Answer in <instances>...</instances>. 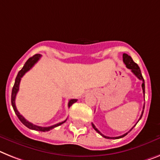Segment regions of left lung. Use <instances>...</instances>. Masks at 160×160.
I'll use <instances>...</instances> for the list:
<instances>
[{
  "mask_svg": "<svg viewBox=\"0 0 160 160\" xmlns=\"http://www.w3.org/2000/svg\"><path fill=\"white\" fill-rule=\"evenodd\" d=\"M123 63H124L126 65V67H127V68H128V69L131 70V72H132V73H133L134 75H135V76H136L138 78V79H139V80H141L142 81V90H143V93H144V97H145V81H144V79H143V77H142V72H141L140 68L138 67V65L136 63V62H134L133 60L132 59V58L130 57L129 55L127 54V53H123ZM144 108H145V106H144V107H143V109H144ZM143 111H144V110L142 111L140 119H141V118H142V115H143ZM92 128H94V129L96 130L97 132H98V133L100 134V135H102V136L103 138H107V139H119V138H123V137H124V136H126V135H127V134H128V132H129L130 131H131V130L132 129V128H133V127L135 125H134L133 127H132V128H131V130H130L129 132H126V133H124V134H123V135H122V136L115 137V138L107 137V136H105V135H103V134H102V133H101L100 131H99V130L98 129V128H97L96 127H95V125L92 123Z\"/></svg>",
  "mask_w": 160,
  "mask_h": 160,
  "instance_id": "left-lung-1",
  "label": "left lung"
}]
</instances>
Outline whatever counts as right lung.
Returning a JSON list of instances; mask_svg holds the SVG:
<instances>
[{"label": "right lung", "instance_id": "obj_1", "mask_svg": "<svg viewBox=\"0 0 160 160\" xmlns=\"http://www.w3.org/2000/svg\"><path fill=\"white\" fill-rule=\"evenodd\" d=\"M41 54H35L34 56H32L30 58H28V61L25 62L24 64L23 68L22 69L20 70L19 72H18V75L16 76V79H15V82H14V87H13V89H12V93H11V104H12V107L14 108V111L15 112V114L17 115L18 118L19 119V120L23 123L24 125L28 127V128H30V129H33V130H37V131H41V132H47V131H49L51 130L52 128H55V127H58V126L61 125L63 123H65L66 120L64 121L61 122V123H56L54 125H52L50 127H41V126H37V125H35L33 123H32L31 122L28 121L25 118L22 116V115H20V113L18 111L17 108H16V106H15V98H16V95H17V92H18V89H19V84H20V80H21V78L24 76V74L28 72L31 68L35 65V64L37 63L38 60L41 58ZM76 102H77V99H71L69 101V102H68V107H70L71 106L75 103Z\"/></svg>", "mask_w": 160, "mask_h": 160}]
</instances>
